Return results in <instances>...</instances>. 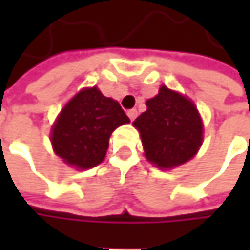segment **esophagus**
<instances>
[{
	"mask_svg": "<svg viewBox=\"0 0 250 250\" xmlns=\"http://www.w3.org/2000/svg\"><path fill=\"white\" fill-rule=\"evenodd\" d=\"M127 116H128V119L133 122V120L137 117V111H136V110H128V111H127Z\"/></svg>",
	"mask_w": 250,
	"mask_h": 250,
	"instance_id": "1",
	"label": "esophagus"
}]
</instances>
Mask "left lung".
<instances>
[{
  "instance_id": "1",
  "label": "left lung",
  "mask_w": 250,
  "mask_h": 250,
  "mask_svg": "<svg viewBox=\"0 0 250 250\" xmlns=\"http://www.w3.org/2000/svg\"><path fill=\"white\" fill-rule=\"evenodd\" d=\"M146 107L133 122L146 159L161 169L192 159L203 143V122L195 104L162 85L158 95L146 101Z\"/></svg>"
}]
</instances>
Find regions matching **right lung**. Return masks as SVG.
<instances>
[{
	"label": "right lung",
	"mask_w": 250,
	"mask_h": 250,
	"mask_svg": "<svg viewBox=\"0 0 250 250\" xmlns=\"http://www.w3.org/2000/svg\"><path fill=\"white\" fill-rule=\"evenodd\" d=\"M125 123L130 120L117 101L104 97L97 86L83 88L52 127L53 150L76 169L94 168L104 161L111 133Z\"/></svg>",
	"instance_id": "obj_1"
}]
</instances>
